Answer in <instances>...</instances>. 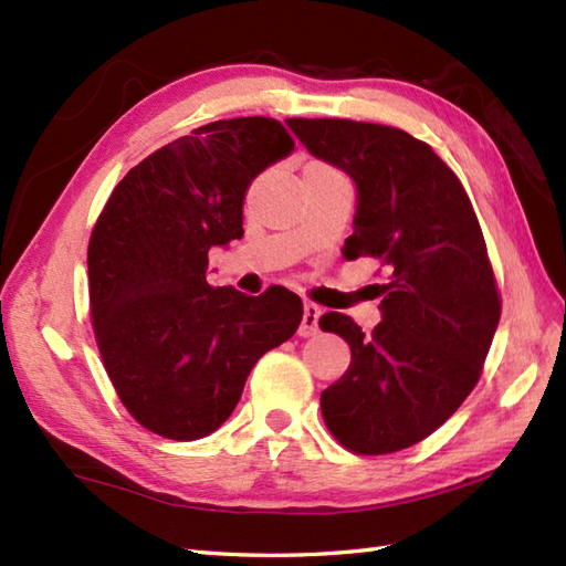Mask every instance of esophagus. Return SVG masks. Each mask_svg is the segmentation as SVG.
<instances>
[{"label":"esophagus","mask_w":566,"mask_h":566,"mask_svg":"<svg viewBox=\"0 0 566 566\" xmlns=\"http://www.w3.org/2000/svg\"><path fill=\"white\" fill-rule=\"evenodd\" d=\"M318 318H321V308L316 304H304V318L302 326H298V335H316L318 333Z\"/></svg>","instance_id":"1"}]
</instances>
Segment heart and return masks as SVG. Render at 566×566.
Listing matches in <instances>:
<instances>
[{
  "label": "heart",
  "instance_id": "heart-1",
  "mask_svg": "<svg viewBox=\"0 0 566 566\" xmlns=\"http://www.w3.org/2000/svg\"><path fill=\"white\" fill-rule=\"evenodd\" d=\"M323 167H326V165H323Z\"/></svg>",
  "mask_w": 566,
  "mask_h": 566
}]
</instances>
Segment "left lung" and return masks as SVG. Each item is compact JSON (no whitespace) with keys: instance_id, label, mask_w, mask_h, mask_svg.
I'll return each instance as SVG.
<instances>
[{"instance_id":"1","label":"left lung","mask_w":566,"mask_h":566,"mask_svg":"<svg viewBox=\"0 0 566 566\" xmlns=\"http://www.w3.org/2000/svg\"><path fill=\"white\" fill-rule=\"evenodd\" d=\"M314 158L355 182L345 258H375L381 323L321 316L350 345V367L321 394L326 426L357 454L428 438L474 389L501 318L486 243L460 179L428 143L401 128L347 118H292Z\"/></svg>"}]
</instances>
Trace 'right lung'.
I'll return each mask as SVG.
<instances>
[{
  "instance_id": "obj_1",
  "label": "right lung",
  "mask_w": 566,
  "mask_h": 566,
  "mask_svg": "<svg viewBox=\"0 0 566 566\" xmlns=\"http://www.w3.org/2000/svg\"><path fill=\"white\" fill-rule=\"evenodd\" d=\"M292 150L276 118L213 122L138 163L99 213L94 335L118 399L150 432L199 440L221 428L250 369L302 323L284 286L248 296L207 282L209 250L243 235L250 182Z\"/></svg>"
}]
</instances>
